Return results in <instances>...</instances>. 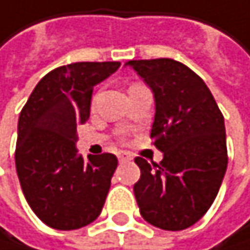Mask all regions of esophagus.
Listing matches in <instances>:
<instances>
[{"mask_svg": "<svg viewBox=\"0 0 250 250\" xmlns=\"http://www.w3.org/2000/svg\"><path fill=\"white\" fill-rule=\"evenodd\" d=\"M119 160H121V162H129V160H131V157H129L126 152H121V154H119Z\"/></svg>", "mask_w": 250, "mask_h": 250, "instance_id": "esophagus-1", "label": "esophagus"}]
</instances>
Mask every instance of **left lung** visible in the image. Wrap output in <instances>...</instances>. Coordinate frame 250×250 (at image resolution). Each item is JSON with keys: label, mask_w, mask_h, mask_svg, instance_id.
Here are the masks:
<instances>
[{"label": "left lung", "mask_w": 250, "mask_h": 250, "mask_svg": "<svg viewBox=\"0 0 250 250\" xmlns=\"http://www.w3.org/2000/svg\"><path fill=\"white\" fill-rule=\"evenodd\" d=\"M154 94L151 137L160 163L136 157L134 195L144 220L182 230L200 220L218 194L228 168L225 119L200 76L174 59L129 61Z\"/></svg>", "instance_id": "8db88e82"}]
</instances>
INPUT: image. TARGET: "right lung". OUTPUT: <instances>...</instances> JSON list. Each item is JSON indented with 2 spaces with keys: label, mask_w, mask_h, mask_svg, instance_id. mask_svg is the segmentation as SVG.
Wrapping results in <instances>:
<instances>
[{
  "label": "right lung",
  "mask_w": 250,
  "mask_h": 250,
  "mask_svg": "<svg viewBox=\"0 0 250 250\" xmlns=\"http://www.w3.org/2000/svg\"><path fill=\"white\" fill-rule=\"evenodd\" d=\"M121 62H75L38 82L20 114L15 163L27 203L47 226L73 230L99 217L117 168L114 154L76 148L78 125L90 117L93 88Z\"/></svg>",
  "instance_id": "add662e5"
}]
</instances>
